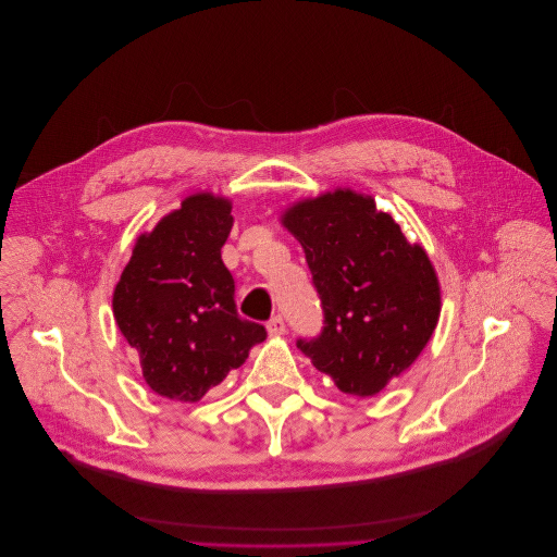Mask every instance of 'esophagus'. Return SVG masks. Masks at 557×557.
<instances>
[{
    "label": "esophagus",
    "instance_id": "obj_1",
    "mask_svg": "<svg viewBox=\"0 0 557 557\" xmlns=\"http://www.w3.org/2000/svg\"><path fill=\"white\" fill-rule=\"evenodd\" d=\"M268 333H270V336H283V333H285V320H283L281 313H276V315H272L268 320Z\"/></svg>",
    "mask_w": 557,
    "mask_h": 557
}]
</instances>
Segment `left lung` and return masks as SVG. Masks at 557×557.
Here are the masks:
<instances>
[{"label": "left lung", "instance_id": "8db88e82", "mask_svg": "<svg viewBox=\"0 0 557 557\" xmlns=\"http://www.w3.org/2000/svg\"><path fill=\"white\" fill-rule=\"evenodd\" d=\"M322 307V329L298 349L343 393L371 397L423 351L438 320V283L421 246L371 197L326 193L289 208Z\"/></svg>", "mask_w": 557, "mask_h": 557}]
</instances>
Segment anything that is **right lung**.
<instances>
[{
    "mask_svg": "<svg viewBox=\"0 0 557 557\" xmlns=\"http://www.w3.org/2000/svg\"><path fill=\"white\" fill-rule=\"evenodd\" d=\"M231 228V201L193 195L138 239L116 285V322L162 397L201 399L268 338L237 311L235 278L221 261Z\"/></svg>",
    "mask_w": 557,
    "mask_h": 557,
    "instance_id": "add662e5",
    "label": "right lung"
}]
</instances>
